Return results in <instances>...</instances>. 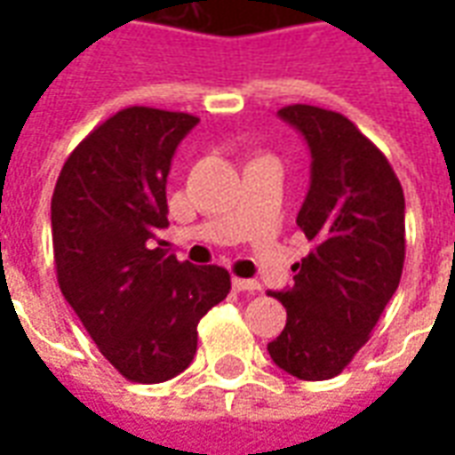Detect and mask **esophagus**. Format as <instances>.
Listing matches in <instances>:
<instances>
[{
	"label": "esophagus",
	"mask_w": 455,
	"mask_h": 455,
	"mask_svg": "<svg viewBox=\"0 0 455 455\" xmlns=\"http://www.w3.org/2000/svg\"><path fill=\"white\" fill-rule=\"evenodd\" d=\"M234 287L238 292H260V283L256 280H243V277H234Z\"/></svg>",
	"instance_id": "34e87169"
}]
</instances>
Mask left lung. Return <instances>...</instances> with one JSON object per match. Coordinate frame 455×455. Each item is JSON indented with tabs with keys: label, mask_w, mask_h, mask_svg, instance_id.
<instances>
[{
	"label": "left lung",
	"mask_w": 455,
	"mask_h": 455,
	"mask_svg": "<svg viewBox=\"0 0 455 455\" xmlns=\"http://www.w3.org/2000/svg\"><path fill=\"white\" fill-rule=\"evenodd\" d=\"M312 150V182L297 227L315 243L295 263V285L270 292L287 324L267 343L270 358L299 380H329L353 361L400 285L404 192L382 150L343 114L290 104Z\"/></svg>",
	"instance_id": "8db88e82"
}]
</instances>
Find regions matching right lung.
Instances as JSON below:
<instances>
[{
	"instance_id": "1",
	"label": "right lung",
	"mask_w": 455,
	"mask_h": 455,
	"mask_svg": "<svg viewBox=\"0 0 455 455\" xmlns=\"http://www.w3.org/2000/svg\"><path fill=\"white\" fill-rule=\"evenodd\" d=\"M197 116L126 107L68 156L51 199L60 292L131 382H163L197 353V324L227 299L228 270L156 248L168 227L170 160Z\"/></svg>"
}]
</instances>
